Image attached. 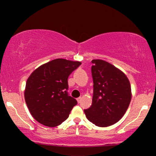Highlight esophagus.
<instances>
[{
    "label": "esophagus",
    "mask_w": 156,
    "mask_h": 156,
    "mask_svg": "<svg viewBox=\"0 0 156 156\" xmlns=\"http://www.w3.org/2000/svg\"><path fill=\"white\" fill-rule=\"evenodd\" d=\"M80 101H81V98H77V101H78V103H80Z\"/></svg>",
    "instance_id": "esophagus-1"
}]
</instances>
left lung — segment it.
<instances>
[{
	"mask_svg": "<svg viewBox=\"0 0 156 156\" xmlns=\"http://www.w3.org/2000/svg\"><path fill=\"white\" fill-rule=\"evenodd\" d=\"M94 83L92 104L84 110L89 121L98 127H108L124 116L131 101V87L128 77L113 64L93 59Z\"/></svg>",
	"mask_w": 156,
	"mask_h": 156,
	"instance_id": "8db88e82",
	"label": "left lung"
}]
</instances>
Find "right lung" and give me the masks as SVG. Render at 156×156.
Here are the masks:
<instances>
[{
	"label": "right lung",
	"mask_w": 156,
	"mask_h": 156,
	"mask_svg": "<svg viewBox=\"0 0 156 156\" xmlns=\"http://www.w3.org/2000/svg\"><path fill=\"white\" fill-rule=\"evenodd\" d=\"M80 62L56 58L39 66L28 77L24 91L29 112L38 122L56 127L69 117L76 99L69 96L68 77Z\"/></svg>",
	"instance_id": "add662e5"
}]
</instances>
